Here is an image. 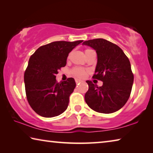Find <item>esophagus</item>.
Listing matches in <instances>:
<instances>
[{
    "mask_svg": "<svg viewBox=\"0 0 153 153\" xmlns=\"http://www.w3.org/2000/svg\"><path fill=\"white\" fill-rule=\"evenodd\" d=\"M82 81L80 79H76V83L77 84H79L80 82H81Z\"/></svg>",
    "mask_w": 153,
    "mask_h": 153,
    "instance_id": "34e87169",
    "label": "esophagus"
}]
</instances>
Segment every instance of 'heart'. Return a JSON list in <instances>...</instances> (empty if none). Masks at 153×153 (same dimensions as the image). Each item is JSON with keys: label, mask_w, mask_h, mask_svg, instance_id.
<instances>
[{"label": "heart", "mask_w": 153, "mask_h": 153, "mask_svg": "<svg viewBox=\"0 0 153 153\" xmlns=\"http://www.w3.org/2000/svg\"><path fill=\"white\" fill-rule=\"evenodd\" d=\"M93 50L90 48H87L86 51H85V53H88V52L92 51ZM88 70L86 69L82 68V67H74L71 70V73L74 76L77 77V78H84L86 76V75L88 74Z\"/></svg>", "instance_id": "b5f03b06"}]
</instances>
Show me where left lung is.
<instances>
[{
    "label": "left lung",
    "mask_w": 153,
    "mask_h": 153,
    "mask_svg": "<svg viewBox=\"0 0 153 153\" xmlns=\"http://www.w3.org/2000/svg\"><path fill=\"white\" fill-rule=\"evenodd\" d=\"M83 45L97 52L98 61L92 78L103 82L98 87L86 81L89 88L85 101L98 113L108 114L120 110L128 101L134 82L129 59L117 45L102 38L84 41Z\"/></svg>",
    "instance_id": "obj_1"
}]
</instances>
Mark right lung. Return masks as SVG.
I'll return each mask as SVG.
<instances>
[{"mask_svg":"<svg viewBox=\"0 0 153 153\" xmlns=\"http://www.w3.org/2000/svg\"><path fill=\"white\" fill-rule=\"evenodd\" d=\"M82 42H53L40 46L30 56L24 73L25 94L30 107L39 115L53 117L67 109L76 82L69 77L58 83L56 75L65 66L69 53Z\"/></svg>","mask_w":153,"mask_h":153,"instance_id":"obj_1","label":"right lung"}]
</instances>
